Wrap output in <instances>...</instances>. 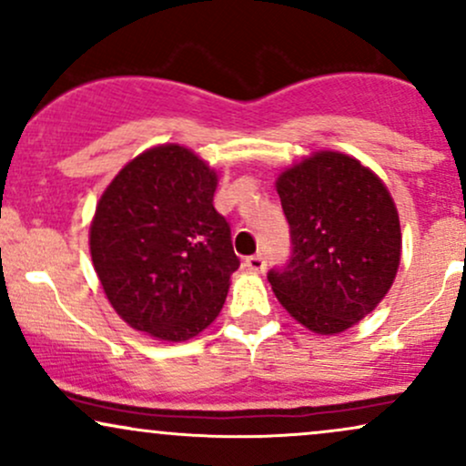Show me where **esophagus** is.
Returning <instances> with one entry per match:
<instances>
[{"label": "esophagus", "instance_id": "esophagus-1", "mask_svg": "<svg viewBox=\"0 0 466 466\" xmlns=\"http://www.w3.org/2000/svg\"><path fill=\"white\" fill-rule=\"evenodd\" d=\"M245 267H248L249 271H254V274H263L265 267H267V260L263 254H254V256H248L245 258Z\"/></svg>", "mask_w": 466, "mask_h": 466}]
</instances>
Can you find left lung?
Here are the masks:
<instances>
[{
  "label": "left lung",
  "instance_id": "obj_1",
  "mask_svg": "<svg viewBox=\"0 0 466 466\" xmlns=\"http://www.w3.org/2000/svg\"><path fill=\"white\" fill-rule=\"evenodd\" d=\"M291 256L271 269L278 302L319 335L350 329L383 300L400 263L399 212L355 157L319 151L276 181Z\"/></svg>",
  "mask_w": 466,
  "mask_h": 466
}]
</instances>
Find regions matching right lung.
Listing matches in <instances>:
<instances>
[{
  "instance_id": "obj_1",
  "label": "right lung",
  "mask_w": 466,
  "mask_h": 466,
  "mask_svg": "<svg viewBox=\"0 0 466 466\" xmlns=\"http://www.w3.org/2000/svg\"><path fill=\"white\" fill-rule=\"evenodd\" d=\"M217 173L179 144L131 159L106 186L89 228L94 269L131 329L186 341L217 319L238 269L215 210Z\"/></svg>"
}]
</instances>
